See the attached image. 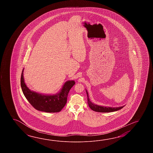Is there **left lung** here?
Returning <instances> with one entry per match:
<instances>
[{
	"label": "left lung",
	"mask_w": 153,
	"mask_h": 153,
	"mask_svg": "<svg viewBox=\"0 0 153 153\" xmlns=\"http://www.w3.org/2000/svg\"><path fill=\"white\" fill-rule=\"evenodd\" d=\"M87 97H88V106L91 108L92 111L97 112H100V113H109V112H113L115 111H119L121 109H122L124 106L122 107H104V106H101L97 104L93 103L90 100L88 97V91L86 90Z\"/></svg>",
	"instance_id": "8db88e82"
}]
</instances>
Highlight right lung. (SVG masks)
I'll use <instances>...</instances> for the list:
<instances>
[{"instance_id": "1", "label": "right lung", "mask_w": 153, "mask_h": 153, "mask_svg": "<svg viewBox=\"0 0 153 153\" xmlns=\"http://www.w3.org/2000/svg\"><path fill=\"white\" fill-rule=\"evenodd\" d=\"M22 70L21 77V86L26 99L38 111L46 113H57L62 110L67 101L69 91L75 84L74 80L66 81L62 88L55 94H44L31 91L27 86L23 77Z\"/></svg>"}]
</instances>
